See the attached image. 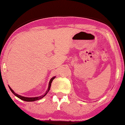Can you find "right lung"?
I'll return each mask as SVG.
<instances>
[{"instance_id": "obj_1", "label": "right lung", "mask_w": 125, "mask_h": 125, "mask_svg": "<svg viewBox=\"0 0 125 125\" xmlns=\"http://www.w3.org/2000/svg\"><path fill=\"white\" fill-rule=\"evenodd\" d=\"M55 76L53 77V78H52L51 79V80H50V82H49V88H48V90L46 91V94H44V95H42L41 96H39V97H23V96H20L19 95V94H16L15 92H14V91L12 90V89L10 88V87H9L10 90L11 91V92L13 93V94H15V95L18 98H20V99L22 100H24V101H36V100H40L41 99V98H43L44 96L46 95L47 94V92H49V90H50V87H51V84H52V80H53L54 79H55Z\"/></svg>"}]
</instances>
